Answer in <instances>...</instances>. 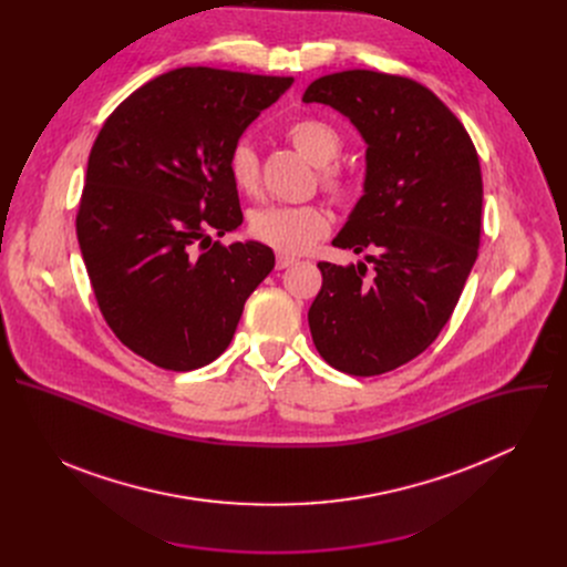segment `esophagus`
<instances>
[{
    "mask_svg": "<svg viewBox=\"0 0 567 567\" xmlns=\"http://www.w3.org/2000/svg\"><path fill=\"white\" fill-rule=\"evenodd\" d=\"M291 265H296V258L285 256V254H278V256H276V267H278V269H287V267H291Z\"/></svg>",
    "mask_w": 567,
    "mask_h": 567,
    "instance_id": "1",
    "label": "esophagus"
}]
</instances>
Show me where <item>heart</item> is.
Listing matches in <instances>:
<instances>
[{
	"mask_svg": "<svg viewBox=\"0 0 567 567\" xmlns=\"http://www.w3.org/2000/svg\"><path fill=\"white\" fill-rule=\"evenodd\" d=\"M287 141L318 166V182L332 199L352 195V177L337 158L343 150L341 132L322 118L302 116L285 127ZM226 171L239 193L254 195L260 182V161L251 143L237 141L226 156ZM249 230L280 254H302L330 230V215L316 204H267L251 213Z\"/></svg>",
	"mask_w": 567,
	"mask_h": 567,
	"instance_id": "heart-1",
	"label": "heart"
}]
</instances>
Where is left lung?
Wrapping results in <instances>:
<instances>
[{"label": "left lung", "mask_w": 567, "mask_h": 567, "mask_svg": "<svg viewBox=\"0 0 567 567\" xmlns=\"http://www.w3.org/2000/svg\"><path fill=\"white\" fill-rule=\"evenodd\" d=\"M305 103L346 114L368 143L365 195L332 245L368 262H318L309 307L316 350L374 377L420 357L449 322L482 230V173L457 116L417 80L370 69L322 75Z\"/></svg>", "instance_id": "8db88e82"}]
</instances>
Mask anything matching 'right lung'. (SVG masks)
I'll return each instance as SVG.
<instances>
[{"label":"right lung","mask_w":567,"mask_h":567,"mask_svg":"<svg viewBox=\"0 0 567 567\" xmlns=\"http://www.w3.org/2000/svg\"><path fill=\"white\" fill-rule=\"evenodd\" d=\"M293 83L213 66L152 78L103 123L75 233L116 339L175 372L215 361L276 265L260 241H210L241 224L226 156Z\"/></svg>","instance_id":"right-lung-1"}]
</instances>
